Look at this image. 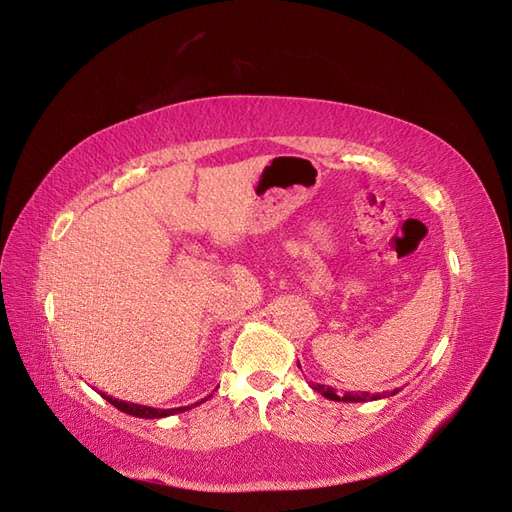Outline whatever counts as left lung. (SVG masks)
<instances>
[{"mask_svg":"<svg viewBox=\"0 0 512 512\" xmlns=\"http://www.w3.org/2000/svg\"><path fill=\"white\" fill-rule=\"evenodd\" d=\"M298 368H301V364H298ZM311 387H313V390H315L317 394H322L324 398H328V400H339V402H366V400H379V398H387V396H394V394H398V392H400V390H394L392 394H368V392H362V394H351V392H347V394L339 396L337 392L332 390L330 385L311 383Z\"/></svg>","mask_w":512,"mask_h":512,"instance_id":"1","label":"left lung"}]
</instances>
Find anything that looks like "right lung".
I'll return each instance as SVG.
<instances>
[{"mask_svg":"<svg viewBox=\"0 0 512 512\" xmlns=\"http://www.w3.org/2000/svg\"><path fill=\"white\" fill-rule=\"evenodd\" d=\"M105 400H108L112 407H116L118 411H122V413H127V415H133V417H142V419H161V417H169V415H175V413H184V411H188V409H192V407H199L201 402H205L207 398H203V400H199V402H195V404H190V407H178V409H154V407H144V404H135V402H125V400H118V398H112V396H108V394H103V392H99Z\"/></svg>","mask_w":512,"mask_h":512,"instance_id":"1","label":"right lung"}]
</instances>
